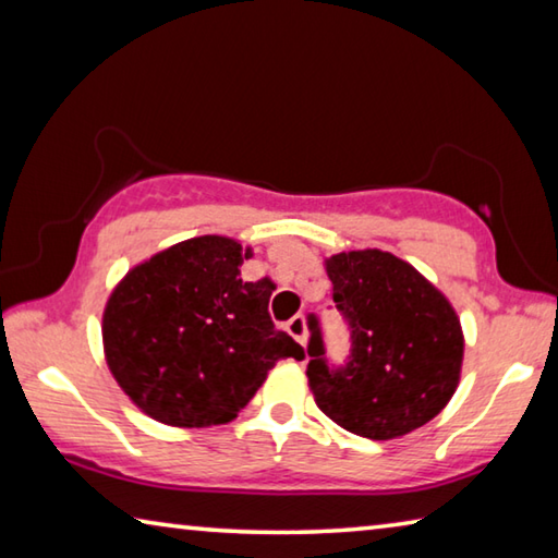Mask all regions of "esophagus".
Wrapping results in <instances>:
<instances>
[{
    "label": "esophagus",
    "instance_id": "34e87169",
    "mask_svg": "<svg viewBox=\"0 0 558 558\" xmlns=\"http://www.w3.org/2000/svg\"><path fill=\"white\" fill-rule=\"evenodd\" d=\"M286 332L295 339V342H300V344H305V339H307V325H305V317L302 315H295L292 319H288L286 323Z\"/></svg>",
    "mask_w": 558,
    "mask_h": 558
}]
</instances>
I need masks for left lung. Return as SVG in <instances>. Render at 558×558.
Listing matches in <instances>:
<instances>
[{
  "instance_id": "left-lung-1",
  "label": "left lung",
  "mask_w": 558,
  "mask_h": 558,
  "mask_svg": "<svg viewBox=\"0 0 558 558\" xmlns=\"http://www.w3.org/2000/svg\"><path fill=\"white\" fill-rule=\"evenodd\" d=\"M327 276L349 354L329 362L310 315L307 379L319 411L372 440L426 426L458 389L465 344L456 310L413 266L376 248L337 253Z\"/></svg>"
}]
</instances>
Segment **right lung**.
Segmentation results:
<instances>
[{
	"mask_svg": "<svg viewBox=\"0 0 558 558\" xmlns=\"http://www.w3.org/2000/svg\"><path fill=\"white\" fill-rule=\"evenodd\" d=\"M248 256L239 241L202 235L140 263L112 290L102 315L108 366L159 423H229L278 359L302 356L270 319L272 280H241Z\"/></svg>",
	"mask_w": 558,
	"mask_h": 558,
	"instance_id": "obj_1",
	"label": "right lung"
}]
</instances>
